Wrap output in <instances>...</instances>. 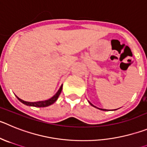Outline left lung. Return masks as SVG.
<instances>
[{"label":"left lung","instance_id":"1","mask_svg":"<svg viewBox=\"0 0 147 147\" xmlns=\"http://www.w3.org/2000/svg\"><path fill=\"white\" fill-rule=\"evenodd\" d=\"M88 102H89V104H90V105H92V106H93V107H94V108H98V109H100V110H102V111H107V110H106V109H102V108H97V107L94 106V105H92V103L90 102H89V101H88Z\"/></svg>","mask_w":147,"mask_h":147}]
</instances>
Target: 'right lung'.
I'll list each match as a JSON object with an SVG mask.
<instances>
[{"label": "right lung", "mask_w": 147, "mask_h": 147, "mask_svg": "<svg viewBox=\"0 0 147 147\" xmlns=\"http://www.w3.org/2000/svg\"><path fill=\"white\" fill-rule=\"evenodd\" d=\"M62 87H63V85L61 86V87L59 88V91H58V92L55 93V94L53 95V96L51 98L48 99V100H43V101L32 102H26V101H24V100H21V99L19 98L18 96H17V98H18V100L21 102L23 103L24 105H28V106L39 107V108L47 107V106H49V105H52V104H53V103L55 102L56 100H57V99L59 98V95H60L61 92Z\"/></svg>", "instance_id": "add662e5"}]
</instances>
